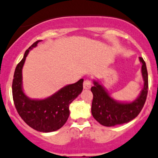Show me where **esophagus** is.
Listing matches in <instances>:
<instances>
[{
  "label": "esophagus",
  "mask_w": 158,
  "mask_h": 158,
  "mask_svg": "<svg viewBox=\"0 0 158 158\" xmlns=\"http://www.w3.org/2000/svg\"><path fill=\"white\" fill-rule=\"evenodd\" d=\"M91 80L89 79H85L84 82H83V88L84 89H89V88L91 87Z\"/></svg>",
  "instance_id": "obj_1"
}]
</instances>
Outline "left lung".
<instances>
[{
    "label": "left lung",
    "instance_id": "8db88e82",
    "mask_svg": "<svg viewBox=\"0 0 158 158\" xmlns=\"http://www.w3.org/2000/svg\"><path fill=\"white\" fill-rule=\"evenodd\" d=\"M142 75L144 79V86L139 97L131 103H119L113 100L98 82L94 81L91 87L93 93L91 113L97 121L106 127L128 123L136 117L143 109L148 94V73L143 57Z\"/></svg>",
    "mask_w": 158,
    "mask_h": 158
}]
</instances>
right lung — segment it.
Segmentation results:
<instances>
[{
  "mask_svg": "<svg viewBox=\"0 0 158 158\" xmlns=\"http://www.w3.org/2000/svg\"><path fill=\"white\" fill-rule=\"evenodd\" d=\"M37 41L27 49L23 58L17 64L12 81V97L17 113L23 121L35 130L41 132L55 131L69 119V105L82 90L83 79L68 85L44 100H32L24 94L22 89V69L29 49L35 47Z\"/></svg>",
  "mask_w": 158,
  "mask_h": 158,
  "instance_id": "right-lung-1",
  "label": "right lung"
}]
</instances>
